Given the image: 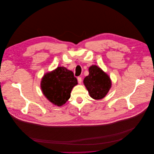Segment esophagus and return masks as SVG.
Instances as JSON below:
<instances>
[{
	"mask_svg": "<svg viewBox=\"0 0 154 154\" xmlns=\"http://www.w3.org/2000/svg\"><path fill=\"white\" fill-rule=\"evenodd\" d=\"M78 82L79 84H81V82H82V78H81V77H78Z\"/></svg>",
	"mask_w": 154,
	"mask_h": 154,
	"instance_id": "obj_1",
	"label": "esophagus"
}]
</instances>
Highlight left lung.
Returning <instances> with one entry per match:
<instances>
[{
	"instance_id": "left-lung-1",
	"label": "left lung",
	"mask_w": 154,
	"mask_h": 154,
	"mask_svg": "<svg viewBox=\"0 0 154 154\" xmlns=\"http://www.w3.org/2000/svg\"><path fill=\"white\" fill-rule=\"evenodd\" d=\"M91 97L95 100H101L105 97L111 87L109 76L96 65L89 68V75L84 80Z\"/></svg>"
}]
</instances>
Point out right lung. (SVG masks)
<instances>
[{"instance_id":"obj_1","label":"right lung","mask_w":154,"mask_h":154,"mask_svg":"<svg viewBox=\"0 0 154 154\" xmlns=\"http://www.w3.org/2000/svg\"><path fill=\"white\" fill-rule=\"evenodd\" d=\"M77 84L73 72L65 67H58L44 75L41 88L44 96L51 103L62 106L70 98L72 88Z\"/></svg>"}]
</instances>
